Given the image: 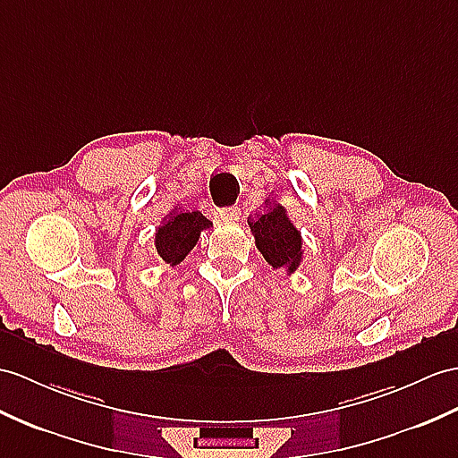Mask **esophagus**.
Segmentation results:
<instances>
[{
    "label": "esophagus",
    "mask_w": 458,
    "mask_h": 458,
    "mask_svg": "<svg viewBox=\"0 0 458 458\" xmlns=\"http://www.w3.org/2000/svg\"><path fill=\"white\" fill-rule=\"evenodd\" d=\"M221 217L225 221H237L241 217V211H239V208H223Z\"/></svg>",
    "instance_id": "esophagus-1"
}]
</instances>
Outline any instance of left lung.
Instances as JSON below:
<instances>
[{
	"instance_id": "1",
	"label": "left lung",
	"mask_w": 458,
	"mask_h": 458,
	"mask_svg": "<svg viewBox=\"0 0 458 458\" xmlns=\"http://www.w3.org/2000/svg\"><path fill=\"white\" fill-rule=\"evenodd\" d=\"M249 227L256 249L274 270H285L287 276L299 270L305 254L303 237L282 204H272L270 199H266L264 209L249 217Z\"/></svg>"
}]
</instances>
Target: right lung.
I'll use <instances>...</instances> for the list:
<instances>
[{
	"mask_svg": "<svg viewBox=\"0 0 458 458\" xmlns=\"http://www.w3.org/2000/svg\"><path fill=\"white\" fill-rule=\"evenodd\" d=\"M211 225L214 223L202 211L181 209L176 206L155 231L157 256L165 264L178 266L186 259L188 252L196 247L202 231L209 229Z\"/></svg>",
	"mask_w": 458,
	"mask_h": 458,
	"instance_id": "1",
	"label": "right lung"
}]
</instances>
